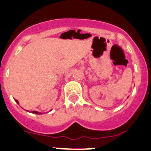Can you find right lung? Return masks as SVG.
<instances>
[{
  "mask_svg": "<svg viewBox=\"0 0 151 151\" xmlns=\"http://www.w3.org/2000/svg\"><path fill=\"white\" fill-rule=\"evenodd\" d=\"M15 101H16V102H17V103L18 104H19V101H18V100L15 99ZM32 113H33V114H43V113L39 112V111H32Z\"/></svg>",
  "mask_w": 151,
  "mask_h": 151,
  "instance_id": "right-lung-1",
  "label": "right lung"
}]
</instances>
